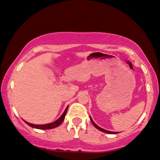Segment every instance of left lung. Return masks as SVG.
<instances>
[{
	"mask_svg": "<svg viewBox=\"0 0 160 160\" xmlns=\"http://www.w3.org/2000/svg\"><path fill=\"white\" fill-rule=\"evenodd\" d=\"M90 120H91V122H92V123L93 124V125L96 127V128L98 129V130H100V131H102V132H105V133H110V134H116V133H117V132H112V131H108V130H105V129H103L101 128L100 127H98V125H96V124L94 122L93 120H92V119L91 117H90Z\"/></svg>",
	"mask_w": 160,
	"mask_h": 160,
	"instance_id": "obj_1",
	"label": "left lung"
}]
</instances>
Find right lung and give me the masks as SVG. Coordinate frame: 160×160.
<instances>
[{"label": "right lung", "instance_id": "right-lung-1", "mask_svg": "<svg viewBox=\"0 0 160 160\" xmlns=\"http://www.w3.org/2000/svg\"><path fill=\"white\" fill-rule=\"evenodd\" d=\"M68 106L66 108L64 112L63 113V114L61 116V117H60L59 119H58L56 121L53 122L52 123L47 124V125H33V124H31L29 122H27L26 121H24H24L25 122V123H27L28 125H29L30 127H33V128L39 129H50L55 128V127L59 126L60 124H61L63 121V120H64V118H65V116L66 114V112H67V110H68Z\"/></svg>", "mask_w": 160, "mask_h": 160}]
</instances>
